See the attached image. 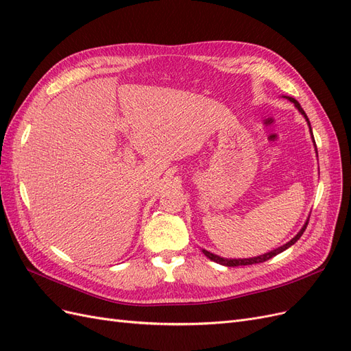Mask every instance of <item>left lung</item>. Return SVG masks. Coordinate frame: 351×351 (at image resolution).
Instances as JSON below:
<instances>
[{
  "label": "left lung",
  "mask_w": 351,
  "mask_h": 351,
  "mask_svg": "<svg viewBox=\"0 0 351 351\" xmlns=\"http://www.w3.org/2000/svg\"><path fill=\"white\" fill-rule=\"evenodd\" d=\"M284 98H287L289 99L290 102H293L294 104V107L299 110V112L306 119V121H307V125H309V129H311V134H312V141H313V143H315V139H313V133H312V127H311V121H309V119H307V115H306V112L303 111V108L300 107V104L297 102L294 98H291V97H284ZM317 154V152H316ZM307 222H309V218L306 219V222H304V226L302 227V230L297 232V234L289 241V243H285V244H282L281 247H278V249H274V250H271V252H268V253H265V254H261V256H254V258H247V259H226V258H221V256H218V254H214V253H210V252H208V250H205V249H202V252H204V254L206 258H209L210 261H214V262H217V263H219V265H224V267H241V265H253V263H261V262H265V261H268V259H271V258H274V256H277L278 253H281V252H284L285 249H289L290 246H293V244L299 240L300 237H302V234L304 232V230H306V227H307Z\"/></svg>",
  "instance_id": "1"
}]
</instances>
